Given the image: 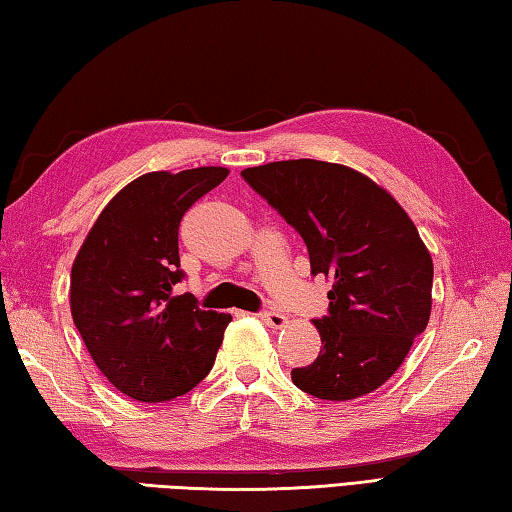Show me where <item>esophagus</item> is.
<instances>
[{
	"label": "esophagus",
	"instance_id": "esophagus-1",
	"mask_svg": "<svg viewBox=\"0 0 512 512\" xmlns=\"http://www.w3.org/2000/svg\"><path fill=\"white\" fill-rule=\"evenodd\" d=\"M260 321H263L267 327H272V330H283V327L289 323L287 316L281 312H263L260 314Z\"/></svg>",
	"mask_w": 512,
	"mask_h": 512
}]
</instances>
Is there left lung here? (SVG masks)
Returning <instances> with one entry per match:
<instances>
[{
  "label": "left lung",
  "instance_id": "obj_1",
  "mask_svg": "<svg viewBox=\"0 0 512 512\" xmlns=\"http://www.w3.org/2000/svg\"><path fill=\"white\" fill-rule=\"evenodd\" d=\"M243 178L303 236L312 274L332 278L330 314L314 321L323 347L312 365L292 370L294 385L325 401L381 388L432 310V258L406 209L336 162H269Z\"/></svg>",
  "mask_w": 512,
  "mask_h": 512
}]
</instances>
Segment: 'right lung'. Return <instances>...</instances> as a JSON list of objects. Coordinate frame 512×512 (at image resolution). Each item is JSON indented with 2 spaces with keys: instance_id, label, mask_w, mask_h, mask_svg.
Segmentation results:
<instances>
[{
  "instance_id": "right-lung-1",
  "label": "right lung",
  "mask_w": 512,
  "mask_h": 512,
  "mask_svg": "<svg viewBox=\"0 0 512 512\" xmlns=\"http://www.w3.org/2000/svg\"><path fill=\"white\" fill-rule=\"evenodd\" d=\"M229 176L225 167L151 171L115 194L71 267V314L115 390L165 403L205 379L231 316L176 294L178 227L187 209Z\"/></svg>"
}]
</instances>
